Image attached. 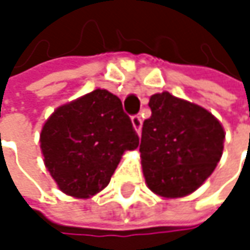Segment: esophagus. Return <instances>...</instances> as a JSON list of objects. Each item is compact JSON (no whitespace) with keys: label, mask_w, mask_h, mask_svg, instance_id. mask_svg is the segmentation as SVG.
I'll return each mask as SVG.
<instances>
[{"label":"esophagus","mask_w":250,"mask_h":250,"mask_svg":"<svg viewBox=\"0 0 250 250\" xmlns=\"http://www.w3.org/2000/svg\"><path fill=\"white\" fill-rule=\"evenodd\" d=\"M131 125L134 127L136 133L140 134V131H142V119H140V116H133L131 117Z\"/></svg>","instance_id":"1"}]
</instances>
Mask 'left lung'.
Segmentation results:
<instances>
[{"label": "left lung", "instance_id": "obj_1", "mask_svg": "<svg viewBox=\"0 0 250 250\" xmlns=\"http://www.w3.org/2000/svg\"><path fill=\"white\" fill-rule=\"evenodd\" d=\"M149 107L140 142L145 181L162 198L187 197L216 169L225 128L204 107L167 91L153 94Z\"/></svg>", "mask_w": 250, "mask_h": 250}]
</instances>
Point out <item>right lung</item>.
<instances>
[{"instance_id":"add662e5","label":"right lung","mask_w":250,"mask_h":250,"mask_svg":"<svg viewBox=\"0 0 250 250\" xmlns=\"http://www.w3.org/2000/svg\"><path fill=\"white\" fill-rule=\"evenodd\" d=\"M137 146L120 98L101 88L58 107L40 133L44 167L59 189L75 198L103 191L123 153Z\"/></svg>"}]
</instances>
